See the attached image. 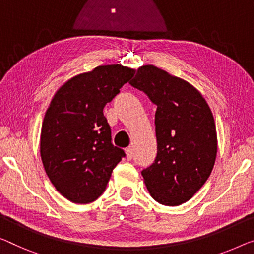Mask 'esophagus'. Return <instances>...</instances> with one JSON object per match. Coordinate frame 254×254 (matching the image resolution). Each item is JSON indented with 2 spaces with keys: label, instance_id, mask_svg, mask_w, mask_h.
Instances as JSON below:
<instances>
[{
  "label": "esophagus",
  "instance_id": "1",
  "mask_svg": "<svg viewBox=\"0 0 254 254\" xmlns=\"http://www.w3.org/2000/svg\"><path fill=\"white\" fill-rule=\"evenodd\" d=\"M126 154H127V160H132V158H133V150H132V148H127Z\"/></svg>",
  "mask_w": 254,
  "mask_h": 254
}]
</instances>
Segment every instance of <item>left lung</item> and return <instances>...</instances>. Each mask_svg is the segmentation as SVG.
<instances>
[{
	"mask_svg": "<svg viewBox=\"0 0 254 254\" xmlns=\"http://www.w3.org/2000/svg\"><path fill=\"white\" fill-rule=\"evenodd\" d=\"M157 106V155L141 175L156 202L168 206L190 199L205 184L217 157V131L209 105L197 89L161 68H138L128 82Z\"/></svg>",
	"mask_w": 254,
	"mask_h": 254,
	"instance_id": "left-lung-1",
	"label": "left lung"
}]
</instances>
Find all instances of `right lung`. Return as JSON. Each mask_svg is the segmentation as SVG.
Segmentation results:
<instances>
[{
	"label": "right lung",
	"mask_w": 254,
	"mask_h": 254,
	"mask_svg": "<svg viewBox=\"0 0 254 254\" xmlns=\"http://www.w3.org/2000/svg\"><path fill=\"white\" fill-rule=\"evenodd\" d=\"M135 73L122 65L98 66L57 91L41 131V158L52 185L68 200L88 204L103 194L126 156L112 143L104 107Z\"/></svg>",
	"instance_id": "obj_1"
}]
</instances>
